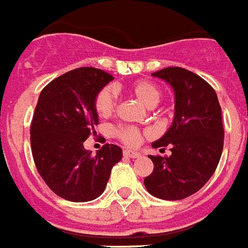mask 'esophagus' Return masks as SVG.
<instances>
[{"instance_id": "esophagus-1", "label": "esophagus", "mask_w": 248, "mask_h": 248, "mask_svg": "<svg viewBox=\"0 0 248 248\" xmlns=\"http://www.w3.org/2000/svg\"><path fill=\"white\" fill-rule=\"evenodd\" d=\"M123 155L125 156V157L137 158V157H140V154L137 151H132V150H124V151H123Z\"/></svg>"}]
</instances>
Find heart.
Masks as SVG:
<instances>
[{"label":"heart","mask_w":248,"mask_h":248,"mask_svg":"<svg viewBox=\"0 0 248 248\" xmlns=\"http://www.w3.org/2000/svg\"><path fill=\"white\" fill-rule=\"evenodd\" d=\"M129 91L140 101H142L147 108H155L156 105L161 101L162 92L160 87L154 82L140 79L134 80L129 84ZM118 94L116 90L112 86H106L96 94L94 98V110L100 118H108L116 108ZM115 136L122 140L126 146H137L140 142V130L132 125H119L114 130Z\"/></svg>","instance_id":"obj_1"}]
</instances>
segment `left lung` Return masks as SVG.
I'll return each mask as SVG.
<instances>
[{
  "label": "left lung",
  "instance_id": "8db88e82",
  "mask_svg": "<svg viewBox=\"0 0 248 248\" xmlns=\"http://www.w3.org/2000/svg\"><path fill=\"white\" fill-rule=\"evenodd\" d=\"M152 77L169 83L175 94L173 124L152 147H170V156H152L154 171L144 187L161 200H183L207 183L220 160L224 129L214 88L183 68H165Z\"/></svg>",
  "mask_w": 248,
  "mask_h": 248
}]
</instances>
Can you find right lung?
I'll list each match as a JSON object with an SVG mask.
<instances>
[{"mask_svg": "<svg viewBox=\"0 0 248 248\" xmlns=\"http://www.w3.org/2000/svg\"><path fill=\"white\" fill-rule=\"evenodd\" d=\"M114 77L96 68H78L53 79L39 94L31 125V146L39 175L49 189L73 202L102 195L122 148L104 144L94 156L84 140L94 134L96 94Z\"/></svg>", "mask_w": 248, "mask_h": 248, "instance_id": "1", "label": "right lung"}]
</instances>
